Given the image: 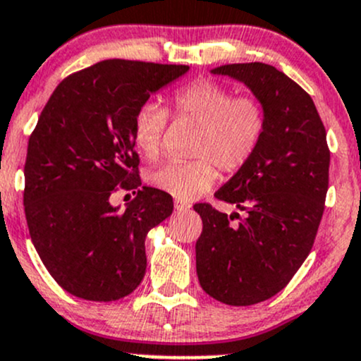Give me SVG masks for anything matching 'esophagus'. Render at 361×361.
<instances>
[{"mask_svg":"<svg viewBox=\"0 0 361 361\" xmlns=\"http://www.w3.org/2000/svg\"><path fill=\"white\" fill-rule=\"evenodd\" d=\"M173 207H176V210H177V212H188L189 208H191V204L185 203V201L176 200V203H173Z\"/></svg>","mask_w":361,"mask_h":361,"instance_id":"esophagus-1","label":"esophagus"}]
</instances>
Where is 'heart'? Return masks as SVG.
<instances>
[{"mask_svg":"<svg viewBox=\"0 0 361 361\" xmlns=\"http://www.w3.org/2000/svg\"><path fill=\"white\" fill-rule=\"evenodd\" d=\"M173 111L179 118L200 126L192 161H166L148 173V180L180 201L196 200L212 188L216 166L235 172L257 151L265 130V111L251 96H234L212 79H197L172 94ZM169 123V111L158 102H146L135 111L133 137L148 160L158 158Z\"/></svg>","mask_w":361,"mask_h":361,"instance_id":"1","label":"heart"}]
</instances>
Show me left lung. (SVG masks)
Listing matches in <instances>:
<instances>
[{
  "instance_id": "left-lung-1",
  "label": "left lung",
  "mask_w": 361,
  "mask_h": 361,
  "mask_svg": "<svg viewBox=\"0 0 361 361\" xmlns=\"http://www.w3.org/2000/svg\"><path fill=\"white\" fill-rule=\"evenodd\" d=\"M212 73L253 92L265 111V130L250 161L215 192L243 215L195 204L203 220L196 272L204 293L220 303L257 305L284 289L312 251L331 153L315 103L284 72L255 61Z\"/></svg>"
}]
</instances>
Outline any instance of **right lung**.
I'll return each instance as SVG.
<instances>
[{
    "instance_id": "obj_1",
    "label": "right lung",
    "mask_w": 361,
    "mask_h": 361,
    "mask_svg": "<svg viewBox=\"0 0 361 361\" xmlns=\"http://www.w3.org/2000/svg\"><path fill=\"white\" fill-rule=\"evenodd\" d=\"M188 65L104 60L61 80L29 139L24 207L37 255L67 293L115 301L141 284L145 239L172 215V196L142 185L133 123ZM137 188L123 211L116 185Z\"/></svg>"
}]
</instances>
